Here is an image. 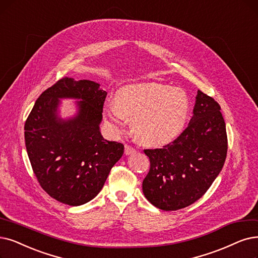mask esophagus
Listing matches in <instances>:
<instances>
[{
  "label": "esophagus",
  "instance_id": "esophagus-1",
  "mask_svg": "<svg viewBox=\"0 0 258 258\" xmlns=\"http://www.w3.org/2000/svg\"><path fill=\"white\" fill-rule=\"evenodd\" d=\"M132 153H136V149L129 146V145H125V154L126 156H129V154H132Z\"/></svg>",
  "mask_w": 258,
  "mask_h": 258
}]
</instances>
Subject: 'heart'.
<instances>
[{
  "label": "heart",
  "mask_w": 258,
  "mask_h": 258,
  "mask_svg": "<svg viewBox=\"0 0 258 258\" xmlns=\"http://www.w3.org/2000/svg\"><path fill=\"white\" fill-rule=\"evenodd\" d=\"M115 104L106 107V116L116 129L126 119L133 121L136 138L149 146H162L177 139L189 115L190 102L180 88L161 84H141L122 88Z\"/></svg>",
  "instance_id": "heart-1"
}]
</instances>
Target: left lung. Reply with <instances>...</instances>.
Wrapping results in <instances>:
<instances>
[{"instance_id": "1", "label": "left lung", "mask_w": 258, "mask_h": 258, "mask_svg": "<svg viewBox=\"0 0 258 258\" xmlns=\"http://www.w3.org/2000/svg\"><path fill=\"white\" fill-rule=\"evenodd\" d=\"M220 106L200 90L188 127L160 149L144 150L150 169L143 192L163 211L184 209L200 199L221 171L228 151Z\"/></svg>"}]
</instances>
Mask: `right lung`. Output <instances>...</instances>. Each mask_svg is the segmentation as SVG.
Wrapping results in <instances>:
<instances>
[{
	"mask_svg": "<svg viewBox=\"0 0 258 258\" xmlns=\"http://www.w3.org/2000/svg\"><path fill=\"white\" fill-rule=\"evenodd\" d=\"M106 96L97 82L64 77L39 96L25 121L33 170L59 202L78 207L95 198L122 156V144L105 140L99 130ZM67 98L78 100V112L63 120L58 106Z\"/></svg>",
	"mask_w": 258,
	"mask_h": 258,
	"instance_id": "1",
	"label": "right lung"
}]
</instances>
